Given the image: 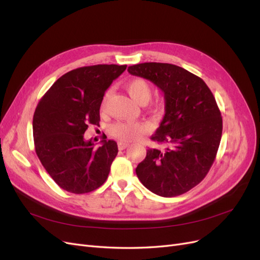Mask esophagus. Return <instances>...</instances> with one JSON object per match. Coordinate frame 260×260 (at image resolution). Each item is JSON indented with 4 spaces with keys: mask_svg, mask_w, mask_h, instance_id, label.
Returning a JSON list of instances; mask_svg holds the SVG:
<instances>
[{
    "mask_svg": "<svg viewBox=\"0 0 260 260\" xmlns=\"http://www.w3.org/2000/svg\"><path fill=\"white\" fill-rule=\"evenodd\" d=\"M130 144L129 143H125V142H122V141H120V142H118V148L120 149V151H122V149H125L127 147H129Z\"/></svg>",
    "mask_w": 260,
    "mask_h": 260,
    "instance_id": "obj_1",
    "label": "esophagus"
}]
</instances>
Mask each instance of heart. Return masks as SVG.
<instances>
[{
	"label": "heart",
	"mask_w": 260,
	"mask_h": 260,
	"mask_svg": "<svg viewBox=\"0 0 260 260\" xmlns=\"http://www.w3.org/2000/svg\"><path fill=\"white\" fill-rule=\"evenodd\" d=\"M130 96L137 101L138 103H147L152 98V88L149 83L142 78H135L125 84ZM109 91L104 94L103 101H102L101 108L104 109L109 98ZM146 130L143 123L140 122H116L112 125V133L116 138L122 141H133L138 139Z\"/></svg>",
	"instance_id": "b5f03b06"
}]
</instances>
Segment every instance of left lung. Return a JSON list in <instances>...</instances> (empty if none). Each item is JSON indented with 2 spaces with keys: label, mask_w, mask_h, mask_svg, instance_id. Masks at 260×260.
Instances as JSON below:
<instances>
[{
  "label": "left lung",
  "mask_w": 260,
  "mask_h": 260,
  "mask_svg": "<svg viewBox=\"0 0 260 260\" xmlns=\"http://www.w3.org/2000/svg\"><path fill=\"white\" fill-rule=\"evenodd\" d=\"M129 74L153 82L164 93L165 116L152 140L165 151L148 148L137 176L149 191L172 198L206 177L222 135V118L211 91L200 77L165 62H143Z\"/></svg>",
  "instance_id": "obj_1"
}]
</instances>
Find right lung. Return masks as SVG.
<instances>
[{"instance_id": "right-lung-1", "label": "right lung", "mask_w": 260, "mask_h": 260, "mask_svg": "<svg viewBox=\"0 0 260 260\" xmlns=\"http://www.w3.org/2000/svg\"><path fill=\"white\" fill-rule=\"evenodd\" d=\"M127 65L80 67L62 75L39 102L32 121L36 153L62 190L89 193L103 184L118 153L103 140L94 147L84 140L89 123L99 124L105 91Z\"/></svg>"}]
</instances>
